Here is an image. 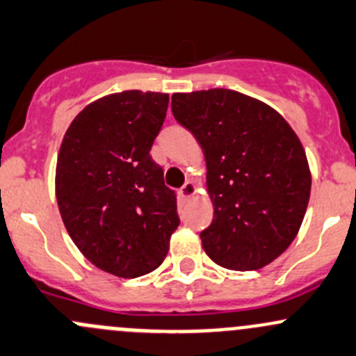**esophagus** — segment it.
<instances>
[{
	"label": "esophagus",
	"instance_id": "esophagus-1",
	"mask_svg": "<svg viewBox=\"0 0 356 356\" xmlns=\"http://www.w3.org/2000/svg\"><path fill=\"white\" fill-rule=\"evenodd\" d=\"M179 194H181L182 200H188V197L194 196V194H196V186H194V182H186V184L179 189Z\"/></svg>",
	"mask_w": 356,
	"mask_h": 356
}]
</instances>
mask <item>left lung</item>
<instances>
[{
    "mask_svg": "<svg viewBox=\"0 0 356 356\" xmlns=\"http://www.w3.org/2000/svg\"><path fill=\"white\" fill-rule=\"evenodd\" d=\"M172 114L201 145L213 222L201 232L220 266L254 271L297 237L310 197L300 140L273 107L227 88L172 95Z\"/></svg>",
    "mask_w": 356,
    "mask_h": 356,
    "instance_id": "obj_1",
    "label": "left lung"
}]
</instances>
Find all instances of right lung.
<instances>
[{"label": "right lung", "mask_w": 356, "mask_h": 356, "mask_svg": "<svg viewBox=\"0 0 356 356\" xmlns=\"http://www.w3.org/2000/svg\"><path fill=\"white\" fill-rule=\"evenodd\" d=\"M167 107V93H111L73 119L59 148L63 223L90 263L119 278L159 268L181 223L175 193L149 155Z\"/></svg>", "instance_id": "right-lung-1"}]
</instances>
